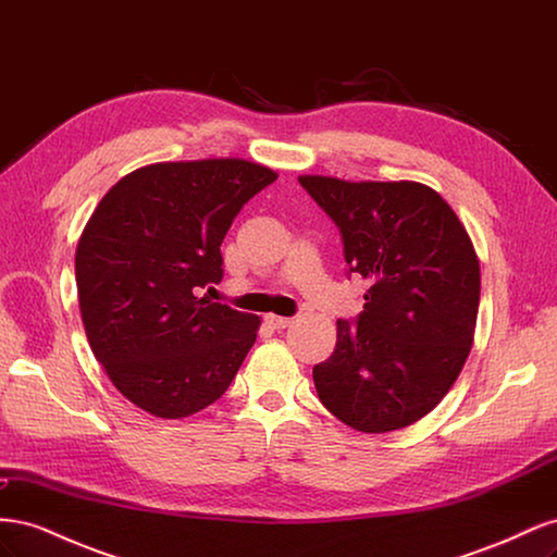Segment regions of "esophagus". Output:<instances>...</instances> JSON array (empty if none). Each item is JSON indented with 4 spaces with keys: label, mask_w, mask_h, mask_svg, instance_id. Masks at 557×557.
Masks as SVG:
<instances>
[{
    "label": "esophagus",
    "mask_w": 557,
    "mask_h": 557,
    "mask_svg": "<svg viewBox=\"0 0 557 557\" xmlns=\"http://www.w3.org/2000/svg\"><path fill=\"white\" fill-rule=\"evenodd\" d=\"M264 320H267L269 325H272V327H278V330H283V327L293 325V318H285V315H274V313H269Z\"/></svg>",
    "instance_id": "1"
}]
</instances>
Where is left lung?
<instances>
[{
    "instance_id": "left-lung-1",
    "label": "left lung",
    "mask_w": 557,
    "mask_h": 557,
    "mask_svg": "<svg viewBox=\"0 0 557 557\" xmlns=\"http://www.w3.org/2000/svg\"><path fill=\"white\" fill-rule=\"evenodd\" d=\"M336 223L350 272L369 281L356 323L336 320L313 367L323 407L369 434L401 430L450 391L474 344L481 267L448 201L416 181L299 176Z\"/></svg>"
}]
</instances>
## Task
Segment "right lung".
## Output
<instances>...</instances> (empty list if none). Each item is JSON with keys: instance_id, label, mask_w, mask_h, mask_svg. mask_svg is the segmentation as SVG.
Listing matches in <instances>:
<instances>
[{"instance_id": "obj_1", "label": "right lung", "mask_w": 557, "mask_h": 557, "mask_svg": "<svg viewBox=\"0 0 557 557\" xmlns=\"http://www.w3.org/2000/svg\"><path fill=\"white\" fill-rule=\"evenodd\" d=\"M276 172L242 158L156 162L102 197L76 246L83 327L134 407L176 420L223 397L260 318L197 288L221 283V244Z\"/></svg>"}]
</instances>
